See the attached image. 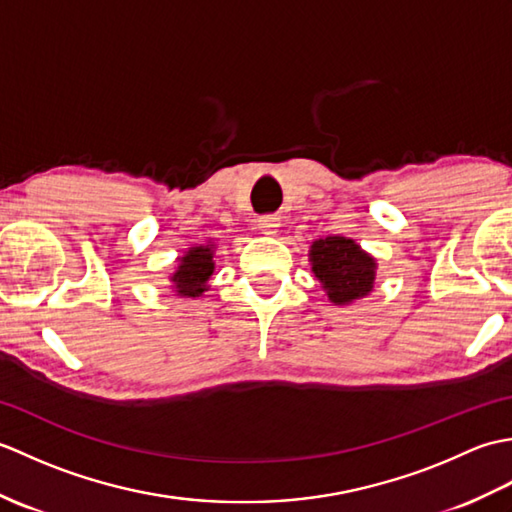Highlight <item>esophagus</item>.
<instances>
[{"mask_svg":"<svg viewBox=\"0 0 512 512\" xmlns=\"http://www.w3.org/2000/svg\"><path fill=\"white\" fill-rule=\"evenodd\" d=\"M279 226H281V220L277 215L259 217V231H262L264 235H275L279 231Z\"/></svg>","mask_w":512,"mask_h":512,"instance_id":"34e87169","label":"esophagus"}]
</instances>
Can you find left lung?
<instances>
[{"label": "left lung", "mask_w": 512, "mask_h": 512, "mask_svg": "<svg viewBox=\"0 0 512 512\" xmlns=\"http://www.w3.org/2000/svg\"><path fill=\"white\" fill-rule=\"evenodd\" d=\"M312 273L334 306H347L374 290L376 259L350 237H323L310 246Z\"/></svg>", "instance_id": "8db88e82"}]
</instances>
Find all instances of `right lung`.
<instances>
[{
	"label": "right lung",
	"instance_id": "add662e5",
	"mask_svg": "<svg viewBox=\"0 0 512 512\" xmlns=\"http://www.w3.org/2000/svg\"><path fill=\"white\" fill-rule=\"evenodd\" d=\"M215 244L191 246L187 253L178 259L176 273L171 275L173 288L180 297H202V292L209 290V279L215 270L213 262Z\"/></svg>",
	"mask_w": 512,
	"mask_h": 512
}]
</instances>
